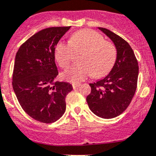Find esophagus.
I'll list each match as a JSON object with an SVG mask.
<instances>
[{
  "mask_svg": "<svg viewBox=\"0 0 156 156\" xmlns=\"http://www.w3.org/2000/svg\"><path fill=\"white\" fill-rule=\"evenodd\" d=\"M80 86V83H73V89H76V88H78Z\"/></svg>",
  "mask_w": 156,
  "mask_h": 156,
  "instance_id": "34e87169",
  "label": "esophagus"
}]
</instances>
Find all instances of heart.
Listing matches in <instances>:
<instances>
[{"label":"heart","mask_w":156,"mask_h":156,"mask_svg":"<svg viewBox=\"0 0 156 156\" xmlns=\"http://www.w3.org/2000/svg\"><path fill=\"white\" fill-rule=\"evenodd\" d=\"M73 52H82L80 64L64 72L65 80L78 83L92 76L100 78L112 70L117 58L115 46L104 41L100 33L92 29H82L72 35L69 42L60 41L54 48V56L59 65L68 69L73 61Z\"/></svg>","instance_id":"b5f03b06"}]
</instances>
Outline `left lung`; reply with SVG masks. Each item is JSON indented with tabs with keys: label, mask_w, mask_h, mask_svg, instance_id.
<instances>
[{
	"label": "left lung",
	"mask_w": 156,
	"mask_h": 156,
	"mask_svg": "<svg viewBox=\"0 0 156 156\" xmlns=\"http://www.w3.org/2000/svg\"><path fill=\"white\" fill-rule=\"evenodd\" d=\"M99 29L115 44L117 58L108 75L90 83L91 93L87 96V102L95 115L112 119L122 114L133 98L138 81V61L125 40L108 29Z\"/></svg>",
	"instance_id": "1"
}]
</instances>
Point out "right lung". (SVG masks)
I'll use <instances>...</instances> for the list:
<instances>
[{
	"label": "right lung",
	"mask_w": 156,
	"mask_h": 156,
	"mask_svg": "<svg viewBox=\"0 0 156 156\" xmlns=\"http://www.w3.org/2000/svg\"><path fill=\"white\" fill-rule=\"evenodd\" d=\"M71 26L51 27L37 33L21 44L16 54L12 87L19 104L30 117L51 123L64 115L66 96L73 90L58 75L54 48Z\"/></svg>",
	"instance_id": "right-lung-1"
}]
</instances>
